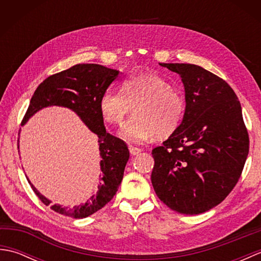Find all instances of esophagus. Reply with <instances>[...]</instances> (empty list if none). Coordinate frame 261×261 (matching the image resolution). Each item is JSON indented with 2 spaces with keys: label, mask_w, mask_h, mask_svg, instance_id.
I'll return each instance as SVG.
<instances>
[{
  "label": "esophagus",
  "mask_w": 261,
  "mask_h": 261,
  "mask_svg": "<svg viewBox=\"0 0 261 261\" xmlns=\"http://www.w3.org/2000/svg\"><path fill=\"white\" fill-rule=\"evenodd\" d=\"M129 151H130L131 154H134V156H135V154H138L139 152H141L142 149L139 148V147H135L132 145H129Z\"/></svg>",
  "instance_id": "obj_1"
}]
</instances>
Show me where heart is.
<instances>
[{
	"mask_svg": "<svg viewBox=\"0 0 261 261\" xmlns=\"http://www.w3.org/2000/svg\"><path fill=\"white\" fill-rule=\"evenodd\" d=\"M135 108L136 114L122 127L127 142L141 143L157 136L168 138L184 119L186 103L173 85L157 73H145L125 79L121 91L109 87L99 98V110L109 123L121 125Z\"/></svg>",
	"mask_w": 261,
	"mask_h": 261,
	"instance_id": "1",
	"label": "heart"
}]
</instances>
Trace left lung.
I'll use <instances>...</instances> for the list:
<instances>
[{"mask_svg": "<svg viewBox=\"0 0 261 261\" xmlns=\"http://www.w3.org/2000/svg\"><path fill=\"white\" fill-rule=\"evenodd\" d=\"M179 74L186 111L175 134L152 149L153 190L168 207L199 214L233 190L249 152V135L234 91L193 64H160Z\"/></svg>", "mask_w": 261, "mask_h": 261, "instance_id": "1", "label": "left lung"}]
</instances>
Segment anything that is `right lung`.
Masks as SVG:
<instances>
[{
	"mask_svg": "<svg viewBox=\"0 0 261 261\" xmlns=\"http://www.w3.org/2000/svg\"><path fill=\"white\" fill-rule=\"evenodd\" d=\"M118 74V70L97 64H77L60 73L49 76L37 87L22 119L21 123H25L28 119L40 109L50 105H60L73 110L79 114L83 122L96 135L99 142L103 176L101 177L97 193L84 205L74 206L73 208L63 207L56 204L53 205L51 210L59 214L74 219L87 218L105 206L119 190L125 165L129 160V150L121 139L108 134L99 110V98ZM30 185L43 204L47 206L51 204L49 199L36 190L31 182Z\"/></svg>",
	"mask_w": 261,
	"mask_h": 261,
	"instance_id": "obj_1",
	"label": "right lung"
}]
</instances>
